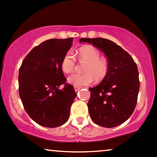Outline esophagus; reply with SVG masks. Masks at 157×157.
Here are the masks:
<instances>
[{"instance_id": "1", "label": "esophagus", "mask_w": 157, "mask_h": 157, "mask_svg": "<svg viewBox=\"0 0 157 157\" xmlns=\"http://www.w3.org/2000/svg\"><path fill=\"white\" fill-rule=\"evenodd\" d=\"M81 89V87H79V86H74V90H75V92H78V91L80 90Z\"/></svg>"}]
</instances>
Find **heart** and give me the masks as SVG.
<instances>
[{
	"label": "heart",
	"mask_w": 157,
	"mask_h": 157,
	"mask_svg": "<svg viewBox=\"0 0 157 157\" xmlns=\"http://www.w3.org/2000/svg\"><path fill=\"white\" fill-rule=\"evenodd\" d=\"M79 62H84V73H73L67 78V82L75 86H87L94 82L101 80L107 75L108 65L105 59L100 58L99 51L93 46H86L77 52ZM75 65V59L70 53L64 55L61 61V68L65 73L72 72Z\"/></svg>",
	"instance_id": "heart-1"
}]
</instances>
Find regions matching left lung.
I'll return each instance as SVG.
<instances>
[{"instance_id": "left-lung-1", "label": "left lung", "mask_w": 157, "mask_h": 157, "mask_svg": "<svg viewBox=\"0 0 157 157\" xmlns=\"http://www.w3.org/2000/svg\"><path fill=\"white\" fill-rule=\"evenodd\" d=\"M105 54L107 75L98 86L90 88L87 105L91 119L106 128L117 127L129 119L134 111L140 88L136 63L121 46L102 38H82Z\"/></svg>"}]
</instances>
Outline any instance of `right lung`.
I'll use <instances>...</instances> for the list:
<instances>
[{
  "mask_svg": "<svg viewBox=\"0 0 157 157\" xmlns=\"http://www.w3.org/2000/svg\"><path fill=\"white\" fill-rule=\"evenodd\" d=\"M73 38L49 39L33 48L19 71V93L25 110L38 124L57 127L69 119L76 93L65 84L61 61L73 45ZM65 84L60 90L59 86Z\"/></svg>",
  "mask_w": 157,
  "mask_h": 157,
  "instance_id": "add662e5",
  "label": "right lung"
}]
</instances>
